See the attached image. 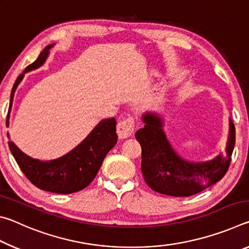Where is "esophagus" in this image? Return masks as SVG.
<instances>
[{
  "instance_id": "obj_1",
  "label": "esophagus",
  "mask_w": 249,
  "mask_h": 249,
  "mask_svg": "<svg viewBox=\"0 0 249 249\" xmlns=\"http://www.w3.org/2000/svg\"><path fill=\"white\" fill-rule=\"evenodd\" d=\"M117 135L119 137L122 138H127L130 137L134 134L135 130V121L133 116H126L121 119L117 123Z\"/></svg>"
}]
</instances>
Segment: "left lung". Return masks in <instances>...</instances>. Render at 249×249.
I'll return each instance as SVG.
<instances>
[{"label":"left lung","instance_id":"8db88e82","mask_svg":"<svg viewBox=\"0 0 249 249\" xmlns=\"http://www.w3.org/2000/svg\"><path fill=\"white\" fill-rule=\"evenodd\" d=\"M142 121L145 126L135 136L142 146V174L153 190L167 196H190L215 184L229 170L235 146V127L231 122L226 154L211 161L195 163L176 155L157 116L146 114Z\"/></svg>","mask_w":249,"mask_h":249}]
</instances>
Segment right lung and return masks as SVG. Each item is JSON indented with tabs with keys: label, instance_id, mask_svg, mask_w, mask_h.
Listing matches in <instances>:
<instances>
[{
	"label": "right lung",
	"instance_id": "add662e5",
	"mask_svg": "<svg viewBox=\"0 0 249 249\" xmlns=\"http://www.w3.org/2000/svg\"><path fill=\"white\" fill-rule=\"evenodd\" d=\"M52 47L53 45L47 46L37 60L27 66L24 72L16 79L11 92L6 126H8V116L16 88L22 81L25 72L38 68L44 64L48 56V50ZM116 142V121L107 119L101 122L72 151L56 160L40 161L33 159L20 151L12 141H8V146L20 170L34 185L45 191L69 195L82 190L93 181L105 156L114 147Z\"/></svg>",
	"mask_w": 249,
	"mask_h": 249
}]
</instances>
